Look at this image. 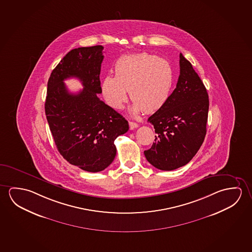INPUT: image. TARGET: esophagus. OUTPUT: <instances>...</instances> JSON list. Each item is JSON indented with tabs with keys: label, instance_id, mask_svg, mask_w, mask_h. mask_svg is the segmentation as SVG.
I'll return each instance as SVG.
<instances>
[{
	"label": "esophagus",
	"instance_id": "1",
	"mask_svg": "<svg viewBox=\"0 0 252 252\" xmlns=\"http://www.w3.org/2000/svg\"><path fill=\"white\" fill-rule=\"evenodd\" d=\"M128 125H129V128L130 129H134V128L138 127V124H136V123H134V122H129Z\"/></svg>",
	"mask_w": 252,
	"mask_h": 252
}]
</instances>
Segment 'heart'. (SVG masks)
Masks as SVG:
<instances>
[{"label":"heart","instance_id":"obj_1","mask_svg":"<svg viewBox=\"0 0 252 252\" xmlns=\"http://www.w3.org/2000/svg\"><path fill=\"white\" fill-rule=\"evenodd\" d=\"M172 84V68L166 60L140 53L122 57L115 64V77L106 75L101 80V94L106 102L116 109L123 108L129 98L132 110L152 113L167 100Z\"/></svg>","mask_w":252,"mask_h":252}]
</instances>
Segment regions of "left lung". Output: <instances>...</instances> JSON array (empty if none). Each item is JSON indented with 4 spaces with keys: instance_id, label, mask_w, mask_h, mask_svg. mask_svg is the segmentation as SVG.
<instances>
[{
    "instance_id": "obj_1",
    "label": "left lung",
    "mask_w": 252,
    "mask_h": 252,
    "mask_svg": "<svg viewBox=\"0 0 252 252\" xmlns=\"http://www.w3.org/2000/svg\"><path fill=\"white\" fill-rule=\"evenodd\" d=\"M180 67L175 89L148 119L157 135L152 148L144 151V156L150 164L162 171L175 170L189 163L207 133V89L192 64L181 53Z\"/></svg>"
}]
</instances>
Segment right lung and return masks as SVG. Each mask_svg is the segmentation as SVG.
<instances>
[{"mask_svg": "<svg viewBox=\"0 0 252 252\" xmlns=\"http://www.w3.org/2000/svg\"><path fill=\"white\" fill-rule=\"evenodd\" d=\"M103 46L73 49L53 69L47 84L45 115L57 149L70 164L90 172L103 171L116 155V137L128 130L124 116L104 103L100 66ZM77 77L85 88L67 91L63 80Z\"/></svg>", "mask_w": 252, "mask_h": 252, "instance_id": "obj_1", "label": "right lung"}]
</instances>
